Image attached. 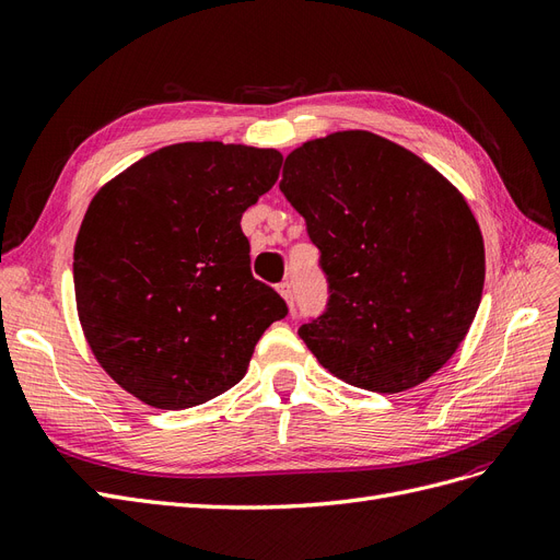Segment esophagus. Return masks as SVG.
I'll return each mask as SVG.
<instances>
[{
    "label": "esophagus",
    "mask_w": 560,
    "mask_h": 560,
    "mask_svg": "<svg viewBox=\"0 0 560 560\" xmlns=\"http://www.w3.org/2000/svg\"><path fill=\"white\" fill-rule=\"evenodd\" d=\"M278 292H280L282 299L287 301V306L294 308V290H292V282H290V280L280 282V284H278Z\"/></svg>",
    "instance_id": "34e87169"
}]
</instances>
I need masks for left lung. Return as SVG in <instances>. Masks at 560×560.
Masks as SVG:
<instances>
[{
  "instance_id": "obj_1",
  "label": "left lung",
  "mask_w": 560,
  "mask_h": 560,
  "mask_svg": "<svg viewBox=\"0 0 560 560\" xmlns=\"http://www.w3.org/2000/svg\"><path fill=\"white\" fill-rule=\"evenodd\" d=\"M280 191L306 219L329 301L299 327L336 378L404 393L442 369L481 303L486 254L463 194L409 149L366 130L311 140Z\"/></svg>"
}]
</instances>
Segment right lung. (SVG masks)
<instances>
[{
  "label": "right lung",
  "instance_id": "right-lung-1",
  "mask_svg": "<svg viewBox=\"0 0 560 560\" xmlns=\"http://www.w3.org/2000/svg\"><path fill=\"white\" fill-rule=\"evenodd\" d=\"M280 165L276 149L184 142L91 200L74 245L79 319L97 362L144 404L179 411L226 393L287 315L252 276L241 229Z\"/></svg>",
  "mask_w": 560,
  "mask_h": 560
}]
</instances>
